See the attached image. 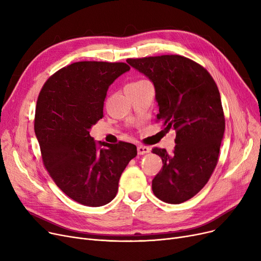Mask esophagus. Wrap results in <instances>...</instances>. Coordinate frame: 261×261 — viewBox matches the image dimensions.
I'll return each mask as SVG.
<instances>
[{
    "label": "esophagus",
    "mask_w": 261,
    "mask_h": 261,
    "mask_svg": "<svg viewBox=\"0 0 261 261\" xmlns=\"http://www.w3.org/2000/svg\"><path fill=\"white\" fill-rule=\"evenodd\" d=\"M150 151V148L149 147H146V146H139L138 147V153L139 154H146Z\"/></svg>",
    "instance_id": "obj_1"
}]
</instances>
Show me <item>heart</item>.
<instances>
[{"instance_id": "obj_1", "label": "heart", "mask_w": 261, "mask_h": 261, "mask_svg": "<svg viewBox=\"0 0 261 261\" xmlns=\"http://www.w3.org/2000/svg\"><path fill=\"white\" fill-rule=\"evenodd\" d=\"M146 86H151L150 85V82L146 79H138V80L132 81V82H130V84L127 85V87H130V88H141V87H146Z\"/></svg>"}]
</instances>
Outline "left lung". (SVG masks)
I'll list each match as a JSON object with an SVG mask.
<instances>
[{"label": "left lung", "instance_id": "obj_1", "mask_svg": "<svg viewBox=\"0 0 261 261\" xmlns=\"http://www.w3.org/2000/svg\"><path fill=\"white\" fill-rule=\"evenodd\" d=\"M127 62L153 82L156 120L175 131L171 154L154 147L163 167L152 180L153 194L169 204L196 196L212 176L220 152L225 118L220 93L201 64L180 55L129 58Z\"/></svg>", "mask_w": 261, "mask_h": 261}]
</instances>
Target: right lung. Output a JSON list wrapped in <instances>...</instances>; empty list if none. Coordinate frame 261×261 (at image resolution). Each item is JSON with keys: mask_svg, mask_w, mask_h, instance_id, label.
Segmentation results:
<instances>
[{"mask_svg": "<svg viewBox=\"0 0 261 261\" xmlns=\"http://www.w3.org/2000/svg\"><path fill=\"white\" fill-rule=\"evenodd\" d=\"M129 70L125 62H75L53 74L38 96L35 133L43 165L67 197L87 206L115 198L122 171L138 154L121 141L101 148L89 131L103 117L110 85Z\"/></svg>", "mask_w": 261, "mask_h": 261, "instance_id": "right-lung-1", "label": "right lung"}]
</instances>
